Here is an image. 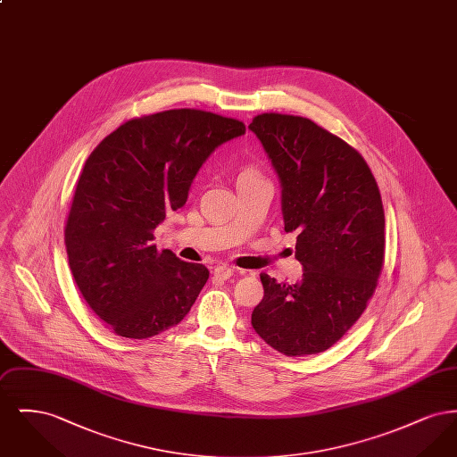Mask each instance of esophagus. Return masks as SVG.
Masks as SVG:
<instances>
[{
  "label": "esophagus",
  "mask_w": 457,
  "mask_h": 457,
  "mask_svg": "<svg viewBox=\"0 0 457 457\" xmlns=\"http://www.w3.org/2000/svg\"><path fill=\"white\" fill-rule=\"evenodd\" d=\"M233 267H229V265H219L214 269V278L216 279H229L231 276H233Z\"/></svg>",
  "instance_id": "34e87169"
}]
</instances>
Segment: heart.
<instances>
[{"mask_svg":"<svg viewBox=\"0 0 457 457\" xmlns=\"http://www.w3.org/2000/svg\"><path fill=\"white\" fill-rule=\"evenodd\" d=\"M245 174H259V171H257V170H253V168H246V170H243V171H241L239 176H245Z\"/></svg>","mask_w":457,"mask_h":457,"instance_id":"b5f03b06","label":"heart"}]
</instances>
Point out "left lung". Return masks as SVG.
<instances>
[{
	"label": "left lung",
	"mask_w": 457,
	"mask_h": 457,
	"mask_svg": "<svg viewBox=\"0 0 457 457\" xmlns=\"http://www.w3.org/2000/svg\"><path fill=\"white\" fill-rule=\"evenodd\" d=\"M281 183L284 231L296 233L298 283L261 274L252 313L262 339L286 356L317 354L361 317L384 265L386 219L365 159L308 118L263 112L248 127Z\"/></svg>",
	"instance_id": "obj_1"
}]
</instances>
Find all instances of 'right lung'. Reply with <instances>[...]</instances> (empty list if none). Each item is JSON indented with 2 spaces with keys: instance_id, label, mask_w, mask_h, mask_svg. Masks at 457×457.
I'll use <instances>...</instances> for the list:
<instances>
[{
  "instance_id": "1",
  "label": "right lung",
  "mask_w": 457,
  "mask_h": 457,
  "mask_svg": "<svg viewBox=\"0 0 457 457\" xmlns=\"http://www.w3.org/2000/svg\"><path fill=\"white\" fill-rule=\"evenodd\" d=\"M245 125L200 109L135 118L92 151L65 228L68 263L84 300L121 337L178 326L209 279L202 263L157 252L154 229L185 205L198 170Z\"/></svg>"
}]
</instances>
